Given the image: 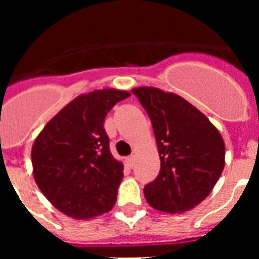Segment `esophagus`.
Here are the masks:
<instances>
[{"label":"esophagus","mask_w":259,"mask_h":259,"mask_svg":"<svg viewBox=\"0 0 259 259\" xmlns=\"http://www.w3.org/2000/svg\"><path fill=\"white\" fill-rule=\"evenodd\" d=\"M125 162H127L128 167H134L135 166V155H130V157H127Z\"/></svg>","instance_id":"34e87169"}]
</instances>
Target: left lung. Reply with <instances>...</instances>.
Returning <instances> with one entry per match:
<instances>
[{
	"instance_id": "left-lung-1",
	"label": "left lung",
	"mask_w": 259,
	"mask_h": 259,
	"mask_svg": "<svg viewBox=\"0 0 259 259\" xmlns=\"http://www.w3.org/2000/svg\"><path fill=\"white\" fill-rule=\"evenodd\" d=\"M132 92L152 120L161 159L157 179L144 188L146 202L170 214L194 209L223 172V137L205 114L175 93L154 87Z\"/></svg>"
}]
</instances>
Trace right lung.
<instances>
[{
	"instance_id": "add662e5",
	"label": "right lung",
	"mask_w": 259,
	"mask_h": 259,
	"mask_svg": "<svg viewBox=\"0 0 259 259\" xmlns=\"http://www.w3.org/2000/svg\"><path fill=\"white\" fill-rule=\"evenodd\" d=\"M131 93L96 89L77 96L45 124L32 145L33 178L53 206L74 219L113 209L123 163L113 157L105 116Z\"/></svg>"
}]
</instances>
